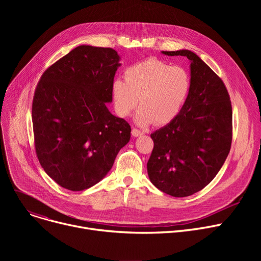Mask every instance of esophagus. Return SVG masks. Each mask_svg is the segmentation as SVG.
Segmentation results:
<instances>
[{
  "instance_id": "obj_1",
  "label": "esophagus",
  "mask_w": 261,
  "mask_h": 261,
  "mask_svg": "<svg viewBox=\"0 0 261 261\" xmlns=\"http://www.w3.org/2000/svg\"><path fill=\"white\" fill-rule=\"evenodd\" d=\"M132 135H133V136H135V138H136V136H141V135H143V132H142L141 130H139V129L133 128V129H132Z\"/></svg>"
}]
</instances>
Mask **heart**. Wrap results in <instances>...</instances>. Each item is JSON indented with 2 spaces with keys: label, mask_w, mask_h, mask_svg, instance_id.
<instances>
[{
  "label": "heart",
  "mask_w": 261,
  "mask_h": 261,
  "mask_svg": "<svg viewBox=\"0 0 261 261\" xmlns=\"http://www.w3.org/2000/svg\"><path fill=\"white\" fill-rule=\"evenodd\" d=\"M126 79H116L112 94L116 111L129 115L140 105L136 121L141 126L166 125L181 112L190 90L191 77L186 68L155 58L129 66Z\"/></svg>",
  "instance_id": "heart-1"
}]
</instances>
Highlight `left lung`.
Listing matches in <instances>:
<instances>
[{"mask_svg":"<svg viewBox=\"0 0 261 261\" xmlns=\"http://www.w3.org/2000/svg\"><path fill=\"white\" fill-rule=\"evenodd\" d=\"M163 54L191 61V90L176 117L150 135L154 145L147 170L156 188L182 198L208 185L224 164L232 139L231 102L222 79L195 53Z\"/></svg>","mask_w":261,"mask_h":261,"instance_id":"obj_1","label":"left lung"}]
</instances>
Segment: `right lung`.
Listing matches in <instances>:
<instances>
[{"mask_svg": "<svg viewBox=\"0 0 261 261\" xmlns=\"http://www.w3.org/2000/svg\"><path fill=\"white\" fill-rule=\"evenodd\" d=\"M111 47L80 45L48 66L35 90L32 118L36 154L61 187L80 191L112 168L131 127L109 112L119 66Z\"/></svg>", "mask_w": 261, "mask_h": 261, "instance_id": "1", "label": "right lung"}]
</instances>
